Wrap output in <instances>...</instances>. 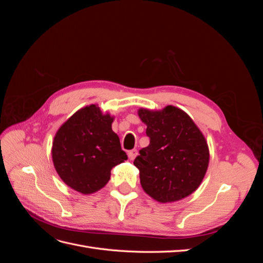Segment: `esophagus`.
<instances>
[{"instance_id":"1","label":"esophagus","mask_w":263,"mask_h":263,"mask_svg":"<svg viewBox=\"0 0 263 263\" xmlns=\"http://www.w3.org/2000/svg\"><path fill=\"white\" fill-rule=\"evenodd\" d=\"M128 158H129V160H134L135 158H136V156H137V150L136 149H133V150H129L128 151Z\"/></svg>"}]
</instances>
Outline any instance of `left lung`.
<instances>
[{"mask_svg": "<svg viewBox=\"0 0 263 263\" xmlns=\"http://www.w3.org/2000/svg\"><path fill=\"white\" fill-rule=\"evenodd\" d=\"M149 145L134 164L141 187L160 203L178 202L201 185L210 163V149L203 133L184 110L168 105L162 109L139 108Z\"/></svg>", "mask_w": 263, "mask_h": 263, "instance_id": "left-lung-1", "label": "left lung"}]
</instances>
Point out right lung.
I'll list each match as a JSON object with an SVG mask.
<instances>
[{
    "label": "right lung",
    "mask_w": 263,
    "mask_h": 263,
    "mask_svg": "<svg viewBox=\"0 0 263 263\" xmlns=\"http://www.w3.org/2000/svg\"><path fill=\"white\" fill-rule=\"evenodd\" d=\"M114 116L98 104L80 108L54 135L52 162L60 179L72 190L92 194L104 187L113 166L127 160L117 134Z\"/></svg>",
    "instance_id": "1"
}]
</instances>
